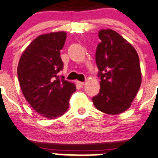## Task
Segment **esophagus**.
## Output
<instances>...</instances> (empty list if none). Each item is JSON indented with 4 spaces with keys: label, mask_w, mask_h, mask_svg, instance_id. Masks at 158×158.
<instances>
[{
    "label": "esophagus",
    "mask_w": 158,
    "mask_h": 158,
    "mask_svg": "<svg viewBox=\"0 0 158 158\" xmlns=\"http://www.w3.org/2000/svg\"><path fill=\"white\" fill-rule=\"evenodd\" d=\"M76 83H77L78 86H80V87L83 86V85H84V82H79V81H77V82H76Z\"/></svg>",
    "instance_id": "esophagus-1"
}]
</instances>
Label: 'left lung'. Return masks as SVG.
<instances>
[{"label":"left lung","mask_w":158,"mask_h":158,"mask_svg":"<svg viewBox=\"0 0 158 158\" xmlns=\"http://www.w3.org/2000/svg\"><path fill=\"white\" fill-rule=\"evenodd\" d=\"M98 37L95 60L101 87L92 101L102 113L120 114L130 108L141 86L139 58L135 48L113 30H101Z\"/></svg>","instance_id":"left-lung-1"}]
</instances>
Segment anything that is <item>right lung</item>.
<instances>
[{
	"mask_svg": "<svg viewBox=\"0 0 158 158\" xmlns=\"http://www.w3.org/2000/svg\"><path fill=\"white\" fill-rule=\"evenodd\" d=\"M67 34L58 31L37 37L23 51L17 68L21 89L31 106L41 116L54 119L69 107L76 85L57 73L63 69L60 51Z\"/></svg>",
	"mask_w": 158,
	"mask_h": 158,
	"instance_id": "add662e5",
	"label": "right lung"
}]
</instances>
